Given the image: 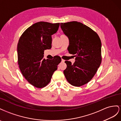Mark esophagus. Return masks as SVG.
<instances>
[{"mask_svg": "<svg viewBox=\"0 0 121 121\" xmlns=\"http://www.w3.org/2000/svg\"><path fill=\"white\" fill-rule=\"evenodd\" d=\"M61 62H64L65 60H63V59H62V60H61Z\"/></svg>", "mask_w": 121, "mask_h": 121, "instance_id": "1", "label": "esophagus"}]
</instances>
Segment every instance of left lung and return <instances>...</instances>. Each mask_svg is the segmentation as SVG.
<instances>
[{"label":"left lung","instance_id":"left-lung-1","mask_svg":"<svg viewBox=\"0 0 121 121\" xmlns=\"http://www.w3.org/2000/svg\"><path fill=\"white\" fill-rule=\"evenodd\" d=\"M60 27L69 41V53L74 55L75 61L67 65L63 72L71 85L80 87L93 78L101 63V43L98 34L82 23H61Z\"/></svg>","mask_w":121,"mask_h":121}]
</instances>
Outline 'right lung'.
<instances>
[{
	"label": "right lung",
	"mask_w": 121,
	"mask_h": 121,
	"mask_svg": "<svg viewBox=\"0 0 121 121\" xmlns=\"http://www.w3.org/2000/svg\"><path fill=\"white\" fill-rule=\"evenodd\" d=\"M60 23L39 22L23 32L17 46L18 62L26 80L38 88L44 87L51 81L58 65L59 56L53 60L43 58L44 51L52 48V35L56 33Z\"/></svg>",
	"instance_id": "add662e5"
}]
</instances>
